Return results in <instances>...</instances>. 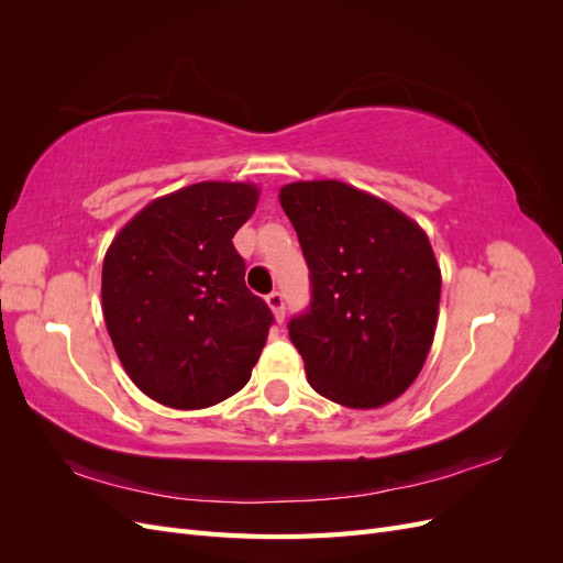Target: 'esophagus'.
Returning <instances> with one entry per match:
<instances>
[{"instance_id": "esophagus-1", "label": "esophagus", "mask_w": 563, "mask_h": 563, "mask_svg": "<svg viewBox=\"0 0 563 563\" xmlns=\"http://www.w3.org/2000/svg\"><path fill=\"white\" fill-rule=\"evenodd\" d=\"M267 305H269V310L275 312V317H277V321H284V312H286V308H284V294L282 291H272L267 298Z\"/></svg>"}]
</instances>
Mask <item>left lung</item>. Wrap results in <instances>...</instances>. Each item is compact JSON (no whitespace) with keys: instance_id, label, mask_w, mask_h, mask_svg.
<instances>
[{"instance_id":"1","label":"left lung","mask_w":563,"mask_h":563,"mask_svg":"<svg viewBox=\"0 0 563 563\" xmlns=\"http://www.w3.org/2000/svg\"><path fill=\"white\" fill-rule=\"evenodd\" d=\"M279 201L310 267L312 298L288 335L312 389L350 408L397 399L437 329L441 272L428 234L340 180L284 185Z\"/></svg>"}]
</instances>
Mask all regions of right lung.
Returning a JSON list of instances; mask_svg holds the SVG:
<instances>
[{
    "label": "right lung",
    "mask_w": 563,
    "mask_h": 563,
    "mask_svg": "<svg viewBox=\"0 0 563 563\" xmlns=\"http://www.w3.org/2000/svg\"><path fill=\"white\" fill-rule=\"evenodd\" d=\"M255 203V185L197 183L147 203L110 244L106 327L150 399L192 411L249 383L275 323L232 244Z\"/></svg>",
    "instance_id": "obj_1"
}]
</instances>
